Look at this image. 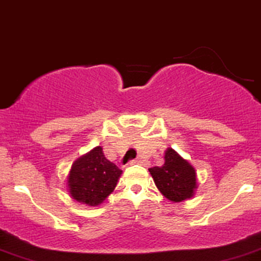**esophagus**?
<instances>
[{"label": "esophagus", "mask_w": 261, "mask_h": 261, "mask_svg": "<svg viewBox=\"0 0 261 261\" xmlns=\"http://www.w3.org/2000/svg\"><path fill=\"white\" fill-rule=\"evenodd\" d=\"M128 164H142L144 166H147V165H148V162L142 161L141 158H136V159H133V161L128 162Z\"/></svg>", "instance_id": "esophagus-1"}]
</instances>
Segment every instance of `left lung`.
<instances>
[{"mask_svg": "<svg viewBox=\"0 0 261 261\" xmlns=\"http://www.w3.org/2000/svg\"><path fill=\"white\" fill-rule=\"evenodd\" d=\"M164 158L165 163L162 166L148 169L155 186L171 202L191 198L197 185L193 166L182 159L172 148H168Z\"/></svg>", "mask_w": 261, "mask_h": 261, "instance_id": "left-lung-1", "label": "left lung"}]
</instances>
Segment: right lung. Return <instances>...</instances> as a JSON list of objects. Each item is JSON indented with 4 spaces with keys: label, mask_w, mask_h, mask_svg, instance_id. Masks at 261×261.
Listing matches in <instances>:
<instances>
[{
    "label": "right lung",
    "mask_w": 261,
    "mask_h": 261,
    "mask_svg": "<svg viewBox=\"0 0 261 261\" xmlns=\"http://www.w3.org/2000/svg\"><path fill=\"white\" fill-rule=\"evenodd\" d=\"M121 170L109 162L100 147L77 159L68 177L69 192L77 202L98 205L117 186Z\"/></svg>",
    "instance_id": "add662e5"
}]
</instances>
